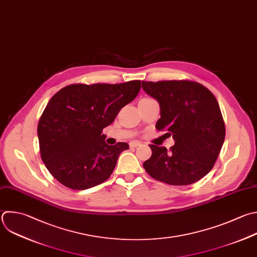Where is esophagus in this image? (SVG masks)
I'll use <instances>...</instances> for the list:
<instances>
[{"instance_id": "1", "label": "esophagus", "mask_w": 257, "mask_h": 257, "mask_svg": "<svg viewBox=\"0 0 257 257\" xmlns=\"http://www.w3.org/2000/svg\"><path fill=\"white\" fill-rule=\"evenodd\" d=\"M142 144L140 143V142H138V141H132L131 143H130V147L131 148H137V147H140Z\"/></svg>"}]
</instances>
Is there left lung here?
I'll return each mask as SVG.
<instances>
[{
    "mask_svg": "<svg viewBox=\"0 0 257 257\" xmlns=\"http://www.w3.org/2000/svg\"><path fill=\"white\" fill-rule=\"evenodd\" d=\"M142 87L160 104L156 127L175 141L170 151L150 145L152 157L143 164L145 170L169 185L199 181L213 168L225 139L217 99L202 84L187 80L142 81Z\"/></svg>",
    "mask_w": 257,
    "mask_h": 257,
    "instance_id": "1",
    "label": "left lung"
}]
</instances>
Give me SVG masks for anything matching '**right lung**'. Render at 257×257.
<instances>
[{
  "instance_id": "1",
  "label": "right lung",
  "mask_w": 257,
  "mask_h": 257,
  "mask_svg": "<svg viewBox=\"0 0 257 257\" xmlns=\"http://www.w3.org/2000/svg\"><path fill=\"white\" fill-rule=\"evenodd\" d=\"M141 81L68 85L48 101L38 123L42 161L62 185L85 190L109 178L126 143L108 146L102 130L139 94Z\"/></svg>"
}]
</instances>
